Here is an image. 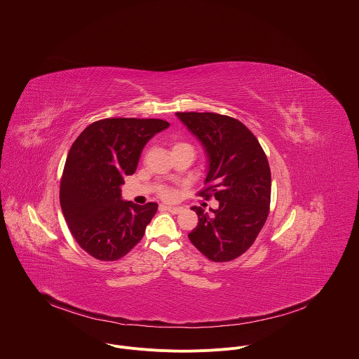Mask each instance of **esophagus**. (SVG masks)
I'll use <instances>...</instances> for the list:
<instances>
[{
  "mask_svg": "<svg viewBox=\"0 0 359 359\" xmlns=\"http://www.w3.org/2000/svg\"><path fill=\"white\" fill-rule=\"evenodd\" d=\"M164 210L172 212V214H178L182 211V207L181 205H161Z\"/></svg>",
  "mask_w": 359,
  "mask_h": 359,
  "instance_id": "1",
  "label": "esophagus"
}]
</instances>
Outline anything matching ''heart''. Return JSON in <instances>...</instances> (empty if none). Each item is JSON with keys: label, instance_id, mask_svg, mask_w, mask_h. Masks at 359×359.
Here are the masks:
<instances>
[{"label": "heart", "instance_id": "b5f03b06", "mask_svg": "<svg viewBox=\"0 0 359 359\" xmlns=\"http://www.w3.org/2000/svg\"><path fill=\"white\" fill-rule=\"evenodd\" d=\"M177 145H184V144H177ZM174 147H175V145H174ZM174 195H175V192H174L172 189H170V188H167V189H164V191L161 192V196L165 198V199H171V198H174Z\"/></svg>", "mask_w": 359, "mask_h": 359}]
</instances>
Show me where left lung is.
<instances>
[{"label":"left lung","mask_w":359,"mask_h":359,"mask_svg":"<svg viewBox=\"0 0 359 359\" xmlns=\"http://www.w3.org/2000/svg\"><path fill=\"white\" fill-rule=\"evenodd\" d=\"M178 118L202 142L208 167L199 192L218 201L205 212L192 207L198 226L188 235L208 259L226 262L242 256L262 229L271 203V170L259 142L239 120L218 114L178 111Z\"/></svg>","instance_id":"obj_1"}]
</instances>
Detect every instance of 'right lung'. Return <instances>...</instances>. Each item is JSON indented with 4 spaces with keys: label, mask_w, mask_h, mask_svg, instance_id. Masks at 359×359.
I'll use <instances>...</instances> for the list:
<instances>
[{
    "label": "right lung",
    "mask_w": 359,
    "mask_h": 359,
    "mask_svg": "<svg viewBox=\"0 0 359 359\" xmlns=\"http://www.w3.org/2000/svg\"><path fill=\"white\" fill-rule=\"evenodd\" d=\"M168 126L160 118H103L73 142L59 199L73 238L90 256L116 261L144 238L157 203L124 202L121 185L135 172L147 142Z\"/></svg>",
    "instance_id": "add662e5"
}]
</instances>
